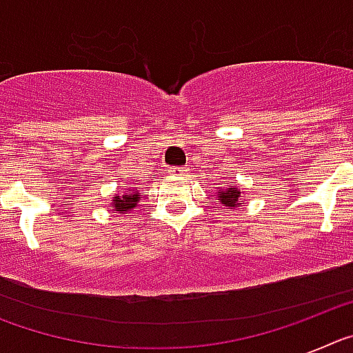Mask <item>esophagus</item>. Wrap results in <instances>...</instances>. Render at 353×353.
I'll return each instance as SVG.
<instances>
[{"label":"esophagus","mask_w":353,"mask_h":353,"mask_svg":"<svg viewBox=\"0 0 353 353\" xmlns=\"http://www.w3.org/2000/svg\"><path fill=\"white\" fill-rule=\"evenodd\" d=\"M185 168H180V166H174V168H170L168 170V173L170 174H176V176H182V174H185Z\"/></svg>","instance_id":"34e87169"}]
</instances>
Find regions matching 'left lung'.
Listing matches in <instances>:
<instances>
[{
  "mask_svg": "<svg viewBox=\"0 0 353 353\" xmlns=\"http://www.w3.org/2000/svg\"><path fill=\"white\" fill-rule=\"evenodd\" d=\"M239 198H240V191H236V187L233 185L228 187L226 191H221L219 194L221 203H223L224 207H236V205H240Z\"/></svg>",
  "mask_w": 353,
  "mask_h": 353,
  "instance_id": "1",
  "label": "left lung"
}]
</instances>
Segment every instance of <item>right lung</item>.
Segmentation results:
<instances>
[{
    "instance_id": "add662e5",
    "label": "right lung",
    "mask_w": 353,
    "mask_h": 353,
    "mask_svg": "<svg viewBox=\"0 0 353 353\" xmlns=\"http://www.w3.org/2000/svg\"><path fill=\"white\" fill-rule=\"evenodd\" d=\"M139 201V196L136 194V192H127L125 196H114L113 199V208L117 212H127L130 210V208H134L136 205H138Z\"/></svg>"
}]
</instances>
